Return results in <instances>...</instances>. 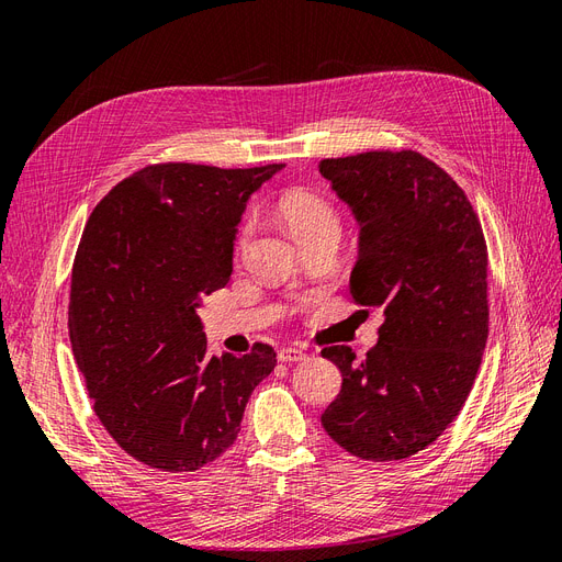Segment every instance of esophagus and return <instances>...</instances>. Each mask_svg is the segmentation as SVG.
<instances>
[{
	"label": "esophagus",
	"mask_w": 562,
	"mask_h": 562,
	"mask_svg": "<svg viewBox=\"0 0 562 562\" xmlns=\"http://www.w3.org/2000/svg\"><path fill=\"white\" fill-rule=\"evenodd\" d=\"M304 359H307V351L300 347H285L279 351V361H283V363H297Z\"/></svg>",
	"instance_id": "obj_1"
}]
</instances>
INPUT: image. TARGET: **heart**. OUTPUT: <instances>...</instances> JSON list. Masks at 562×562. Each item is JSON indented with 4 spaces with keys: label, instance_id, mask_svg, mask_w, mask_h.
Segmentation results:
<instances>
[{
    "label": "heart",
    "instance_id": "b5f03b06",
    "mask_svg": "<svg viewBox=\"0 0 562 562\" xmlns=\"http://www.w3.org/2000/svg\"><path fill=\"white\" fill-rule=\"evenodd\" d=\"M279 211L285 220L288 229H291L297 239L310 236L318 229L337 227V213L330 206V201L307 190L285 192L279 201ZM250 234H252V220H246L239 234H236V248H244L250 239Z\"/></svg>",
    "mask_w": 562,
    "mask_h": 562
}]
</instances>
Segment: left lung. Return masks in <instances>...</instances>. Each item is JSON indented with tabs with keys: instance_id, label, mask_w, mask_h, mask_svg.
<instances>
[{
	"instance_id": "obj_1",
	"label": "left lung",
	"mask_w": 562,
	"mask_h": 562,
	"mask_svg": "<svg viewBox=\"0 0 562 562\" xmlns=\"http://www.w3.org/2000/svg\"><path fill=\"white\" fill-rule=\"evenodd\" d=\"M318 171L359 223L351 295L384 312L363 361L351 347L321 351L342 372L321 424L347 452L394 462L450 427L481 368L485 236L462 187L415 149L323 159Z\"/></svg>"
}]
</instances>
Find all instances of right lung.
Returning <instances> with one entry per match:
<instances>
[{
	"label": "right lung",
	"instance_id": "add662e5",
	"mask_svg": "<svg viewBox=\"0 0 562 562\" xmlns=\"http://www.w3.org/2000/svg\"><path fill=\"white\" fill-rule=\"evenodd\" d=\"M283 164H155L93 209L72 267L67 328L93 411L119 448L161 471H196L241 429L246 403L277 366L209 356L199 307L232 274L248 196Z\"/></svg>",
	"mask_w": 562,
	"mask_h": 562
}]
</instances>
